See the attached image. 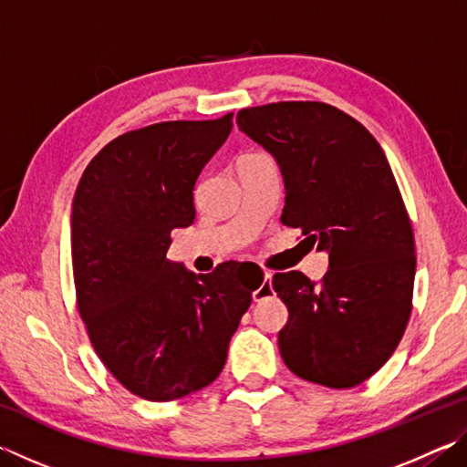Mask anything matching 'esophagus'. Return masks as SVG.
Segmentation results:
<instances>
[{"instance_id": "obj_1", "label": "esophagus", "mask_w": 467, "mask_h": 467, "mask_svg": "<svg viewBox=\"0 0 467 467\" xmlns=\"http://www.w3.org/2000/svg\"><path fill=\"white\" fill-rule=\"evenodd\" d=\"M267 295H272V274L265 272L264 274V280L259 284V288L253 290V300H262Z\"/></svg>"}]
</instances>
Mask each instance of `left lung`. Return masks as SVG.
<instances>
[{
  "label": "left lung",
  "mask_w": 467,
  "mask_h": 467,
  "mask_svg": "<svg viewBox=\"0 0 467 467\" xmlns=\"http://www.w3.org/2000/svg\"><path fill=\"white\" fill-rule=\"evenodd\" d=\"M236 123L280 164L282 224L329 253L321 282L274 275L288 306L278 334L284 362L334 389L367 381L404 336L416 274L412 223L381 146L354 117L317 100L241 109Z\"/></svg>",
  "instance_id": "1"
}]
</instances>
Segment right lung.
Returning <instances> with one entry per match:
<instances>
[{
	"instance_id": "obj_1",
	"label": "right lung",
	"mask_w": 467,
	"mask_h": 467,
	"mask_svg": "<svg viewBox=\"0 0 467 467\" xmlns=\"http://www.w3.org/2000/svg\"><path fill=\"white\" fill-rule=\"evenodd\" d=\"M233 130V113L162 121L92 158L72 203L78 313L125 389L172 401L210 385L259 282L226 262L212 274L171 264L172 228L193 224V187Z\"/></svg>"
}]
</instances>
